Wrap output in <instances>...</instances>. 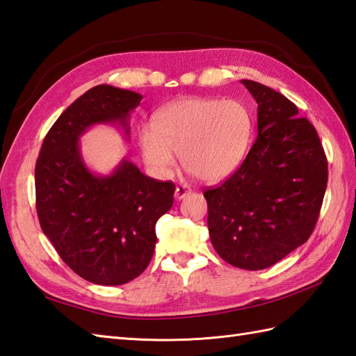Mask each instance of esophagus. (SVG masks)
Returning a JSON list of instances; mask_svg holds the SVG:
<instances>
[{
  "instance_id": "34e87169",
  "label": "esophagus",
  "mask_w": 356,
  "mask_h": 356,
  "mask_svg": "<svg viewBox=\"0 0 356 356\" xmlns=\"http://www.w3.org/2000/svg\"><path fill=\"white\" fill-rule=\"evenodd\" d=\"M188 193H192V188L188 187V186H186V184L177 186V188H175V198H177V200L186 198V196H187Z\"/></svg>"
}]
</instances>
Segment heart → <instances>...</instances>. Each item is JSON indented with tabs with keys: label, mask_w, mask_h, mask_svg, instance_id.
I'll use <instances>...</instances> for the list:
<instances>
[{
	"label": "heart",
	"mask_w": 356,
	"mask_h": 356,
	"mask_svg": "<svg viewBox=\"0 0 356 356\" xmlns=\"http://www.w3.org/2000/svg\"><path fill=\"white\" fill-rule=\"evenodd\" d=\"M251 136L252 118L242 102L183 97L158 109L154 124L140 129V147L158 177L169 175L177 154L184 169L218 183L239 168Z\"/></svg>",
	"instance_id": "obj_1"
}]
</instances>
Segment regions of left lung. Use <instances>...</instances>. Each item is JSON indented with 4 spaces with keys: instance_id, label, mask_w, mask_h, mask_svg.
I'll return each mask as SVG.
<instances>
[{
    "instance_id": "obj_1",
    "label": "left lung",
    "mask_w": 356,
    "mask_h": 356,
    "mask_svg": "<svg viewBox=\"0 0 356 356\" xmlns=\"http://www.w3.org/2000/svg\"><path fill=\"white\" fill-rule=\"evenodd\" d=\"M257 104V138L241 168L204 192L213 248L257 271L309 239L327 186V160L311 122L283 94L241 81Z\"/></svg>"
}]
</instances>
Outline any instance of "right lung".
<instances>
[{
    "instance_id": "right-lung-1",
    "label": "right lung",
    "mask_w": 356,
    "mask_h": 356,
    "mask_svg": "<svg viewBox=\"0 0 356 356\" xmlns=\"http://www.w3.org/2000/svg\"><path fill=\"white\" fill-rule=\"evenodd\" d=\"M143 96L97 85L60 114L44 138L35 168L39 224L60 259L96 285L128 283L146 270L155 224L173 204L175 184L141 173L128 158L109 175L92 173L79 138L94 124H120Z\"/></svg>"
}]
</instances>
